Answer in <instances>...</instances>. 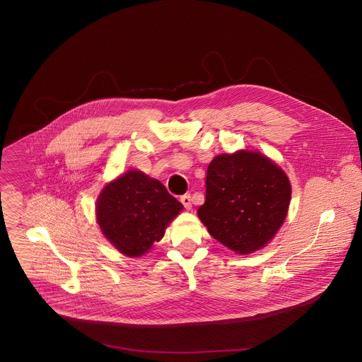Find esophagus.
<instances>
[{
  "label": "esophagus",
  "mask_w": 362,
  "mask_h": 362,
  "mask_svg": "<svg viewBox=\"0 0 362 362\" xmlns=\"http://www.w3.org/2000/svg\"><path fill=\"white\" fill-rule=\"evenodd\" d=\"M180 201H182V204L185 205V208H186V209H192V197H190V194H185V196H182V197H180Z\"/></svg>",
  "instance_id": "esophagus-1"
}]
</instances>
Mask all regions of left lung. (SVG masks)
Segmentation results:
<instances>
[{"mask_svg":"<svg viewBox=\"0 0 362 362\" xmlns=\"http://www.w3.org/2000/svg\"><path fill=\"white\" fill-rule=\"evenodd\" d=\"M205 185L199 218L214 239L238 254L265 247L281 229L291 186L281 168L261 153L216 156L208 165Z\"/></svg>","mask_w":362,"mask_h":362,"instance_id":"8db88e82","label":"left lung"}]
</instances>
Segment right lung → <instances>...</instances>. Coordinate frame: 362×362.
<instances>
[{
  "label": "right lung",
  "mask_w": 362,
  "mask_h": 362,
  "mask_svg": "<svg viewBox=\"0 0 362 362\" xmlns=\"http://www.w3.org/2000/svg\"><path fill=\"white\" fill-rule=\"evenodd\" d=\"M183 205L160 180L132 169L108 183L98 196L95 215L104 236L127 257H141Z\"/></svg>",
  "instance_id": "obj_1"
}]
</instances>
